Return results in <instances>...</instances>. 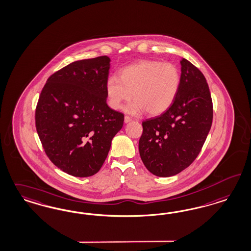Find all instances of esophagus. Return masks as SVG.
Wrapping results in <instances>:
<instances>
[{
    "mask_svg": "<svg viewBox=\"0 0 251 251\" xmlns=\"http://www.w3.org/2000/svg\"><path fill=\"white\" fill-rule=\"evenodd\" d=\"M130 121H132V119L130 118V116H125V118H124V121H125L126 123L130 122Z\"/></svg>",
    "mask_w": 251,
    "mask_h": 251,
    "instance_id": "1",
    "label": "esophagus"
}]
</instances>
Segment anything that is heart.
<instances>
[{"label":"heart","instance_id":"heart-1","mask_svg":"<svg viewBox=\"0 0 251 251\" xmlns=\"http://www.w3.org/2000/svg\"><path fill=\"white\" fill-rule=\"evenodd\" d=\"M181 74L172 63L143 60L121 69L119 78L110 77L105 91L110 107L119 110L130 99H135L126 110L140 114L147 110L157 116L168 110L179 92Z\"/></svg>","mask_w":251,"mask_h":251}]
</instances>
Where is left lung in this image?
I'll list each match as a JSON object with an SVG mask.
<instances>
[{
	"label": "left lung",
	"instance_id": "obj_1",
	"mask_svg": "<svg viewBox=\"0 0 251 251\" xmlns=\"http://www.w3.org/2000/svg\"><path fill=\"white\" fill-rule=\"evenodd\" d=\"M181 82L171 107L142 122L139 152L147 170L170 177L189 167L199 156L211 128L213 104L203 73L182 58Z\"/></svg>",
	"mask_w": 251,
	"mask_h": 251
}]
</instances>
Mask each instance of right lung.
Listing matches in <instances>:
<instances>
[{
  "instance_id": "add662e5",
  "label": "right lung",
  "mask_w": 251,
  "mask_h": 251,
  "mask_svg": "<svg viewBox=\"0 0 251 251\" xmlns=\"http://www.w3.org/2000/svg\"><path fill=\"white\" fill-rule=\"evenodd\" d=\"M110 59L76 61L52 74L35 110L44 152L61 171L75 177L98 173L123 126L124 115L106 104Z\"/></svg>"
}]
</instances>
